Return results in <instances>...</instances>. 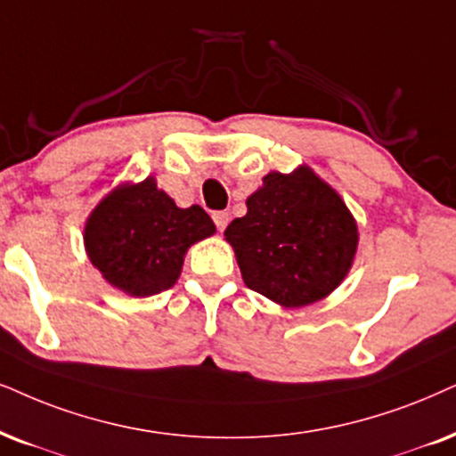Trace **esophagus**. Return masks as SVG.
Returning a JSON list of instances; mask_svg holds the SVG:
<instances>
[{"instance_id":"obj_1","label":"esophagus","mask_w":456,"mask_h":456,"mask_svg":"<svg viewBox=\"0 0 456 456\" xmlns=\"http://www.w3.org/2000/svg\"><path fill=\"white\" fill-rule=\"evenodd\" d=\"M212 221H215L218 232L223 233L224 227H227V223H229V215L227 212H215V215H212Z\"/></svg>"}]
</instances>
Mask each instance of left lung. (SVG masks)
I'll return each mask as SVG.
<instances>
[{
  "label": "left lung",
  "instance_id": "1",
  "mask_svg": "<svg viewBox=\"0 0 456 456\" xmlns=\"http://www.w3.org/2000/svg\"><path fill=\"white\" fill-rule=\"evenodd\" d=\"M246 208L224 229V240L248 288L295 309L322 301L347 278L360 241L357 223L309 166L265 175Z\"/></svg>",
  "mask_w": 456,
  "mask_h": 456
}]
</instances>
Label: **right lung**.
<instances>
[{"mask_svg": "<svg viewBox=\"0 0 456 456\" xmlns=\"http://www.w3.org/2000/svg\"><path fill=\"white\" fill-rule=\"evenodd\" d=\"M201 206L178 208L155 176L122 183L86 218L84 246L107 284L128 297H153L176 284L187 250L215 235Z\"/></svg>", "mask_w": 456, "mask_h": 456, "instance_id": "add662e5", "label": "right lung"}]
</instances>
